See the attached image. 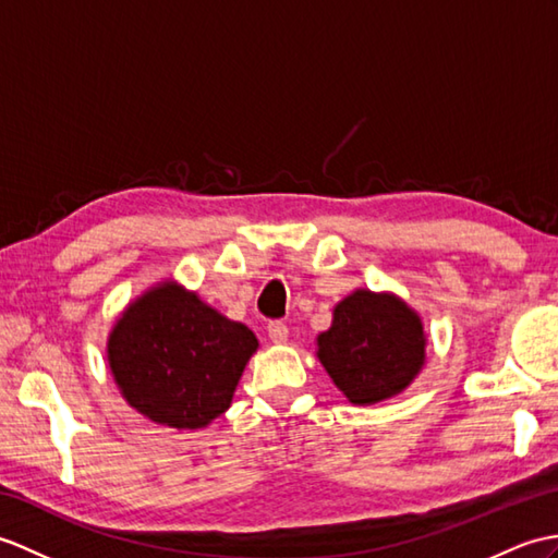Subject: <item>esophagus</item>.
<instances>
[{
    "label": "esophagus",
    "mask_w": 558,
    "mask_h": 558,
    "mask_svg": "<svg viewBox=\"0 0 558 558\" xmlns=\"http://www.w3.org/2000/svg\"><path fill=\"white\" fill-rule=\"evenodd\" d=\"M268 338L274 344H284L290 338V330H288V326H284V323L274 320V323H268Z\"/></svg>",
    "instance_id": "34e87169"
}]
</instances>
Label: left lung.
Returning <instances> with one entry per match:
<instances>
[{
    "label": "left lung",
    "instance_id": "1",
    "mask_svg": "<svg viewBox=\"0 0 558 558\" xmlns=\"http://www.w3.org/2000/svg\"><path fill=\"white\" fill-rule=\"evenodd\" d=\"M425 347L416 308L395 292L359 288L332 306L330 328L316 338V356L352 404L371 407L416 380Z\"/></svg>",
    "mask_w": 558,
    "mask_h": 558
}]
</instances>
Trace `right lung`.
I'll use <instances>...</instances> for the list:
<instances>
[{"label": "right lung", "instance_id": "right-lung-1", "mask_svg": "<svg viewBox=\"0 0 558 558\" xmlns=\"http://www.w3.org/2000/svg\"><path fill=\"white\" fill-rule=\"evenodd\" d=\"M256 349L244 323L166 278L116 318L107 361L119 392L142 416L173 430H204L230 409Z\"/></svg>", "mask_w": 558, "mask_h": 558}]
</instances>
